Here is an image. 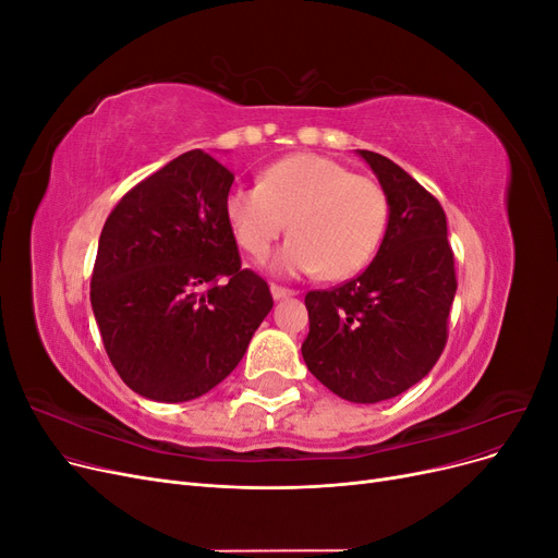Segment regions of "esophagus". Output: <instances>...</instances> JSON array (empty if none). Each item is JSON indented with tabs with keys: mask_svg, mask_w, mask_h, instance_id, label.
Returning <instances> with one entry per match:
<instances>
[{
	"mask_svg": "<svg viewBox=\"0 0 558 558\" xmlns=\"http://www.w3.org/2000/svg\"><path fill=\"white\" fill-rule=\"evenodd\" d=\"M272 298L275 300H286V298H293L295 295V291L293 289H286V286H277V283H272Z\"/></svg>",
	"mask_w": 558,
	"mask_h": 558,
	"instance_id": "1",
	"label": "esophagus"
}]
</instances>
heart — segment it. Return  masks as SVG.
<instances>
[{"label":"heart","instance_id":"b5f03b06","mask_svg":"<svg viewBox=\"0 0 558 558\" xmlns=\"http://www.w3.org/2000/svg\"><path fill=\"white\" fill-rule=\"evenodd\" d=\"M226 218L238 244L258 260L289 226L291 242L275 258L277 272L347 279L375 258L388 226V197L375 179L342 162L295 154L265 167L258 185L232 189Z\"/></svg>","mask_w":558,"mask_h":558}]
</instances>
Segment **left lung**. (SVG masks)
I'll use <instances>...</instances> for the list:
<instances>
[{
	"instance_id": "1",
	"label": "left lung",
	"mask_w": 558,
	"mask_h": 558,
	"mask_svg": "<svg viewBox=\"0 0 558 558\" xmlns=\"http://www.w3.org/2000/svg\"><path fill=\"white\" fill-rule=\"evenodd\" d=\"M359 156L386 191V234L363 275L305 295L302 359L335 396L369 404L408 391L440 359L456 269L440 202L393 160Z\"/></svg>"
}]
</instances>
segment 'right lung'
<instances>
[{
  "mask_svg": "<svg viewBox=\"0 0 558 558\" xmlns=\"http://www.w3.org/2000/svg\"><path fill=\"white\" fill-rule=\"evenodd\" d=\"M234 174L189 150L128 191L99 234L90 302L116 373L148 400L185 402L221 384L272 310L242 267L226 218Z\"/></svg>",
  "mask_w": 558,
  "mask_h": 558,
  "instance_id": "obj_1",
  "label": "right lung"
}]
</instances>
